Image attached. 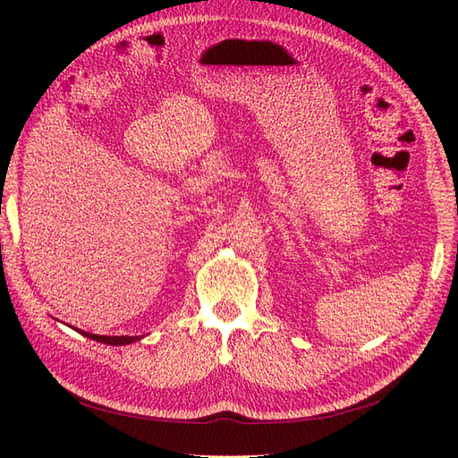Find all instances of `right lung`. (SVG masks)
Wrapping results in <instances>:
<instances>
[{
	"label": "right lung",
	"mask_w": 458,
	"mask_h": 458,
	"mask_svg": "<svg viewBox=\"0 0 458 458\" xmlns=\"http://www.w3.org/2000/svg\"><path fill=\"white\" fill-rule=\"evenodd\" d=\"M78 332H81L86 338H91L95 342H103L108 345H128V344H133L140 340V336H101V335H91V332H84V330H78Z\"/></svg>",
	"instance_id": "right-lung-1"
}]
</instances>
